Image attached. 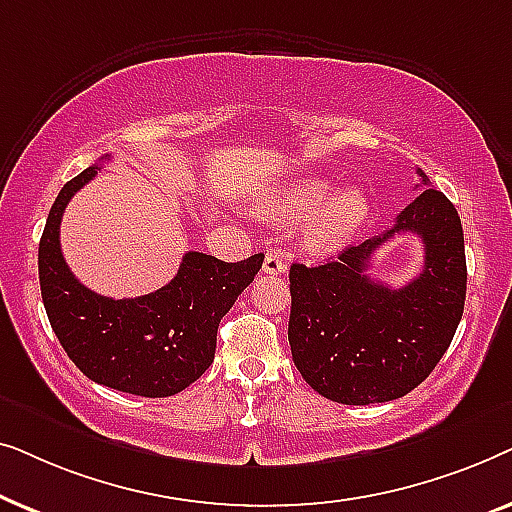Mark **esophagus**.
<instances>
[{
	"label": "esophagus",
	"instance_id": "esophagus-1",
	"mask_svg": "<svg viewBox=\"0 0 512 512\" xmlns=\"http://www.w3.org/2000/svg\"><path fill=\"white\" fill-rule=\"evenodd\" d=\"M263 272L265 275H284L286 272V263L279 251H268L263 261Z\"/></svg>",
	"mask_w": 512,
	"mask_h": 512
}]
</instances>
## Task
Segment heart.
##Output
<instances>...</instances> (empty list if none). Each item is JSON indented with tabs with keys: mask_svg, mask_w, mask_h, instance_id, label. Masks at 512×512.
Masks as SVG:
<instances>
[{
	"mask_svg": "<svg viewBox=\"0 0 512 512\" xmlns=\"http://www.w3.org/2000/svg\"><path fill=\"white\" fill-rule=\"evenodd\" d=\"M368 198L361 188L345 186L331 193L319 177H298L265 195L261 212L277 221H302L300 242L312 254H331L352 240L368 216Z\"/></svg>",
	"mask_w": 512,
	"mask_h": 512,
	"instance_id": "b5f03b06",
	"label": "heart"
}]
</instances>
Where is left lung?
<instances>
[{"label": "left lung", "mask_w": 512, "mask_h": 512, "mask_svg": "<svg viewBox=\"0 0 512 512\" xmlns=\"http://www.w3.org/2000/svg\"><path fill=\"white\" fill-rule=\"evenodd\" d=\"M417 195L394 228L347 247L317 268L293 263L289 345L303 380L345 405L394 401L422 384L450 347L466 300L464 230L440 191ZM415 232L425 268L401 290L367 277L369 256L394 234Z\"/></svg>", "instance_id": "left-lung-1"}]
</instances>
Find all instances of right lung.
<instances>
[{
  "instance_id": "add662e5",
  "label": "right lung",
  "mask_w": 512,
  "mask_h": 512,
  "mask_svg": "<svg viewBox=\"0 0 512 512\" xmlns=\"http://www.w3.org/2000/svg\"><path fill=\"white\" fill-rule=\"evenodd\" d=\"M97 170L93 165L67 181L48 212L39 242L48 321L74 366L93 382L146 398L174 396L212 366L221 319L254 282L263 254L226 263L188 251L177 277L146 296L114 300L90 291L62 258L60 221Z\"/></svg>"
}]
</instances>
